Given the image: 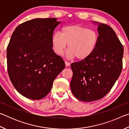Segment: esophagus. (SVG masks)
I'll use <instances>...</instances> for the list:
<instances>
[{
    "label": "esophagus",
    "instance_id": "obj_1",
    "mask_svg": "<svg viewBox=\"0 0 129 129\" xmlns=\"http://www.w3.org/2000/svg\"><path fill=\"white\" fill-rule=\"evenodd\" d=\"M65 66L66 67H68L70 65V63L69 62H67V61H65Z\"/></svg>",
    "mask_w": 129,
    "mask_h": 129
}]
</instances>
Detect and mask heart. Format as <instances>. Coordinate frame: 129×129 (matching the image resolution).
<instances>
[{
    "label": "heart",
    "instance_id": "b5f03b06",
    "mask_svg": "<svg viewBox=\"0 0 129 129\" xmlns=\"http://www.w3.org/2000/svg\"><path fill=\"white\" fill-rule=\"evenodd\" d=\"M99 35L94 30L78 25L63 27L61 34L55 32L51 39L52 47L56 54L61 56L68 44L67 56L79 60L89 57L97 48Z\"/></svg>",
    "mask_w": 129,
    "mask_h": 129
}]
</instances>
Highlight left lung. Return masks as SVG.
Returning <instances> with one entry per match:
<instances>
[{"mask_svg": "<svg viewBox=\"0 0 129 129\" xmlns=\"http://www.w3.org/2000/svg\"><path fill=\"white\" fill-rule=\"evenodd\" d=\"M98 24L99 41L94 52L85 60L73 62L71 90L84 102L100 100L108 94L122 69L123 45L112 28Z\"/></svg>", "mask_w": 129, "mask_h": 129, "instance_id": "8db88e82", "label": "left lung"}]
</instances>
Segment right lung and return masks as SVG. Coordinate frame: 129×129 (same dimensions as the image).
Instances as JSON below:
<instances>
[{
	"mask_svg": "<svg viewBox=\"0 0 129 129\" xmlns=\"http://www.w3.org/2000/svg\"><path fill=\"white\" fill-rule=\"evenodd\" d=\"M60 23L56 18L34 19L21 23L13 32L7 49L8 73L15 88L26 98L45 97L65 68L51 43Z\"/></svg>",
	"mask_w": 129,
	"mask_h": 129,
	"instance_id": "obj_1",
	"label": "right lung"
}]
</instances>
